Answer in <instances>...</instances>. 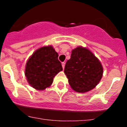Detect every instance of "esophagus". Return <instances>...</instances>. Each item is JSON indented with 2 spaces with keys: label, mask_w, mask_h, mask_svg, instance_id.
<instances>
[{
  "label": "esophagus",
  "mask_w": 127,
  "mask_h": 127,
  "mask_svg": "<svg viewBox=\"0 0 127 127\" xmlns=\"http://www.w3.org/2000/svg\"><path fill=\"white\" fill-rule=\"evenodd\" d=\"M61 64H62V67H63V69H64V67H65V63L63 62L62 63H61Z\"/></svg>",
  "instance_id": "esophagus-1"
}]
</instances>
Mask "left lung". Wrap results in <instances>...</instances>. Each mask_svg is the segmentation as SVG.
Segmentation results:
<instances>
[{
	"instance_id": "obj_1",
	"label": "left lung",
	"mask_w": 127,
	"mask_h": 127,
	"mask_svg": "<svg viewBox=\"0 0 127 127\" xmlns=\"http://www.w3.org/2000/svg\"><path fill=\"white\" fill-rule=\"evenodd\" d=\"M64 72L71 88L79 93H85L98 85L103 76V68L92 52L79 47L72 50Z\"/></svg>"
}]
</instances>
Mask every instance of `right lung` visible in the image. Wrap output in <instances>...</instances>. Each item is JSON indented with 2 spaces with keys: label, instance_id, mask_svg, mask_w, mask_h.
I'll use <instances>...</instances> for the list:
<instances>
[{
  "label": "right lung",
  "instance_id": "obj_1",
  "mask_svg": "<svg viewBox=\"0 0 127 127\" xmlns=\"http://www.w3.org/2000/svg\"><path fill=\"white\" fill-rule=\"evenodd\" d=\"M58 54L52 46L37 50L26 65L25 75L31 87L43 90L52 85L55 76L63 70Z\"/></svg>",
  "mask_w": 127,
  "mask_h": 127
}]
</instances>
